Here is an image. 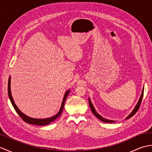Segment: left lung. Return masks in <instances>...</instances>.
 <instances>
[{
  "label": "left lung",
  "instance_id": "obj_1",
  "mask_svg": "<svg viewBox=\"0 0 152 152\" xmlns=\"http://www.w3.org/2000/svg\"><path fill=\"white\" fill-rule=\"evenodd\" d=\"M143 95H144V89H143V90H142V92L141 96H140V97L139 101H138V103H137V104L136 105V106H135V108H134L133 112H132L131 113V114H130L129 115L127 118H126V119L130 118H131L132 116H133V115H134L135 114H136L137 112L138 111V110L139 109V108H140V104H141L142 100ZM88 100H89V106H90V108H91V111H92V112H93V114H94L96 118H99V119H100V120L103 121V122H105V123H114V122L115 121L110 120V119H106V118H102L101 115H100L98 114V113L96 112L95 109L94 108V106H93L91 101H90V99H89Z\"/></svg>",
  "mask_w": 152,
  "mask_h": 152
}]
</instances>
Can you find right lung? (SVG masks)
Instances as JSON below:
<instances>
[{"label": "right lung", "instance_id": "1", "mask_svg": "<svg viewBox=\"0 0 152 152\" xmlns=\"http://www.w3.org/2000/svg\"><path fill=\"white\" fill-rule=\"evenodd\" d=\"M70 91H67L65 93V95L64 96V98H63V101L62 102V104H61V108H60V110L59 112H58V114H56V115H54L53 117H51L50 118H47V119H34V118H29L28 117L27 115H25L23 113H22L20 110H19V108L17 107V106L15 105V102L14 101V100H13L12 98V93H11V90H10V77L9 79H8V96H9V98L10 100V101L12 102V104L14 106V108L15 109V110L17 112L18 114H19V115L20 116L21 118V119L23 120L24 121H25L27 124H33V125H48L50 124L51 122H53L54 120H56V119L60 116L62 114V112L63 110V108H64V102H65L66 101V99L68 95H69Z\"/></svg>", "mask_w": 152, "mask_h": 152}]
</instances>
